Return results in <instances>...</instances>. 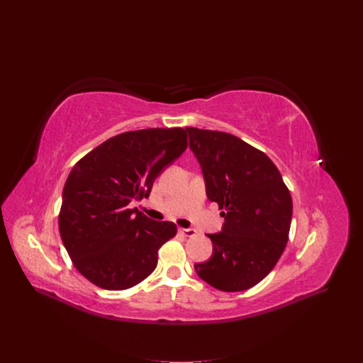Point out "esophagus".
<instances>
[{
  "instance_id": "esophagus-1",
  "label": "esophagus",
  "mask_w": 363,
  "mask_h": 363,
  "mask_svg": "<svg viewBox=\"0 0 363 363\" xmlns=\"http://www.w3.org/2000/svg\"><path fill=\"white\" fill-rule=\"evenodd\" d=\"M179 233L185 237H192V235H195L196 231L194 228H179Z\"/></svg>"
}]
</instances>
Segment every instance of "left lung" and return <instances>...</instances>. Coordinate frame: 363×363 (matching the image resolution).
Masks as SVG:
<instances>
[{"mask_svg":"<svg viewBox=\"0 0 363 363\" xmlns=\"http://www.w3.org/2000/svg\"><path fill=\"white\" fill-rule=\"evenodd\" d=\"M185 130L206 198L218 203L225 220L220 233L208 234L210 260L194 269L218 290H247L274 269L286 248L293 214L290 192L264 152L225 132Z\"/></svg>","mask_w":363,"mask_h":363,"instance_id":"1","label":"left lung"}]
</instances>
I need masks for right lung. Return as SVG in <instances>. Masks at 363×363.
Here are the masks:
<instances>
[{
  "label": "right lung",
  "instance_id": "1",
  "mask_svg": "<svg viewBox=\"0 0 363 363\" xmlns=\"http://www.w3.org/2000/svg\"><path fill=\"white\" fill-rule=\"evenodd\" d=\"M186 149L182 128L142 129L103 142L69 174L59 228L74 267L93 284L126 290L158 264V250L177 234L169 221L130 210Z\"/></svg>",
  "mask_w": 363,
  "mask_h": 363
}]
</instances>
